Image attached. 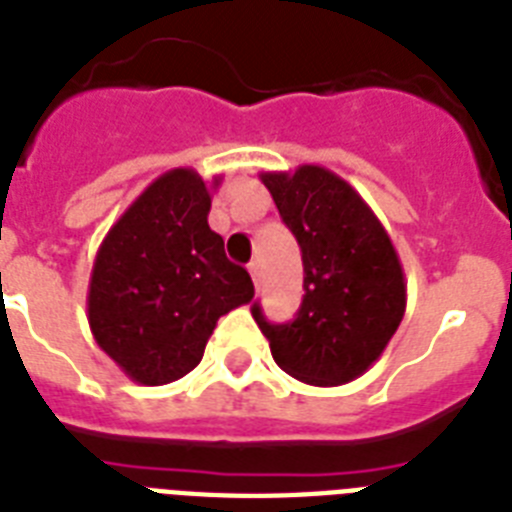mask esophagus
<instances>
[{"label": "esophagus", "instance_id": "esophagus-1", "mask_svg": "<svg viewBox=\"0 0 512 512\" xmlns=\"http://www.w3.org/2000/svg\"><path fill=\"white\" fill-rule=\"evenodd\" d=\"M260 260H252V263H249V273H252V281H255V286H260Z\"/></svg>", "mask_w": 512, "mask_h": 512}]
</instances>
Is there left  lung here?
I'll return each instance as SVG.
<instances>
[{
  "label": "left lung",
  "mask_w": 512,
  "mask_h": 512,
  "mask_svg": "<svg viewBox=\"0 0 512 512\" xmlns=\"http://www.w3.org/2000/svg\"><path fill=\"white\" fill-rule=\"evenodd\" d=\"M302 249L305 297L292 323L252 318L281 371L310 386H342L376 363L405 315V273L365 199L321 165L260 173Z\"/></svg>",
  "instance_id": "1"
}]
</instances>
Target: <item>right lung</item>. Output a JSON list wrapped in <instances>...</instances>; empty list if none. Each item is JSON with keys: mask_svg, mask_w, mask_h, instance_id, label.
<instances>
[{"mask_svg": "<svg viewBox=\"0 0 512 512\" xmlns=\"http://www.w3.org/2000/svg\"><path fill=\"white\" fill-rule=\"evenodd\" d=\"M220 176L213 178V189ZM210 186L197 170L155 178L99 244L89 281V326L120 371L144 386L194 371L220 315L255 286L207 226Z\"/></svg>", "mask_w": 512, "mask_h": 512, "instance_id": "obj_1", "label": "right lung"}]
</instances>
